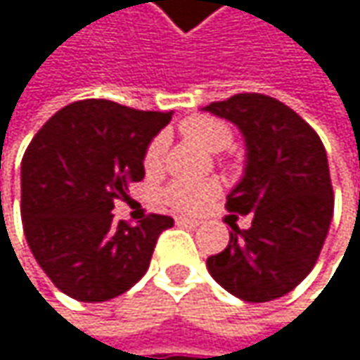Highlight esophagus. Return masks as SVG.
<instances>
[{
    "instance_id": "1",
    "label": "esophagus",
    "mask_w": 360,
    "mask_h": 360,
    "mask_svg": "<svg viewBox=\"0 0 360 360\" xmlns=\"http://www.w3.org/2000/svg\"><path fill=\"white\" fill-rule=\"evenodd\" d=\"M177 225H181V227H191V229H195V227L200 225V221H195V219H183V217H179V219H177Z\"/></svg>"
}]
</instances>
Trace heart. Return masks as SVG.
I'll list each match as a JSON object with an SVG mask.
<instances>
[{
	"label": "heart",
	"instance_id": "b5f03b06",
	"mask_svg": "<svg viewBox=\"0 0 360 360\" xmlns=\"http://www.w3.org/2000/svg\"><path fill=\"white\" fill-rule=\"evenodd\" d=\"M181 131L183 135H187L189 139L198 141L200 146H204L210 152H221L227 150L233 141V127L219 118V116H210V114H195L189 116L187 120L181 122ZM167 150H169V137L165 133H158L146 148L143 152V169L146 173L154 175L165 167V158H167ZM221 191V183L214 179H200V181H173L162 189V202L183 214H195L200 212L212 198H217Z\"/></svg>",
	"mask_w": 360,
	"mask_h": 360
}]
</instances>
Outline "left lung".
<instances>
[{
  "label": "left lung",
  "mask_w": 360,
  "mask_h": 360,
  "mask_svg": "<svg viewBox=\"0 0 360 360\" xmlns=\"http://www.w3.org/2000/svg\"><path fill=\"white\" fill-rule=\"evenodd\" d=\"M204 110L231 120L246 137V175L225 208L252 212L250 230L235 225L237 214L225 219L229 246L208 256L206 266L246 302L281 298L313 271L333 214L323 143L302 116L262 94H238Z\"/></svg>",
  "instance_id": "obj_1"
}]
</instances>
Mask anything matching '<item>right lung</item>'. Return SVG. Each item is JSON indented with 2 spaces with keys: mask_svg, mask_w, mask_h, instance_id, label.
<instances>
[{
  "mask_svg": "<svg viewBox=\"0 0 360 360\" xmlns=\"http://www.w3.org/2000/svg\"><path fill=\"white\" fill-rule=\"evenodd\" d=\"M173 112H146L110 100L58 110L22 158V227L39 266L66 296L106 302L133 288L156 242L173 227L167 214L116 223V200L143 179V152Z\"/></svg>",
  "mask_w": 360,
  "mask_h": 360,
  "instance_id": "right-lung-1",
  "label": "right lung"
}]
</instances>
